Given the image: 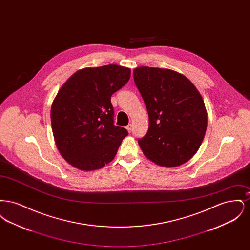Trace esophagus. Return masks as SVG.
<instances>
[{
    "label": "esophagus",
    "mask_w": 250,
    "mask_h": 250,
    "mask_svg": "<svg viewBox=\"0 0 250 250\" xmlns=\"http://www.w3.org/2000/svg\"><path fill=\"white\" fill-rule=\"evenodd\" d=\"M126 129L130 133L131 131H132V125H128L126 126Z\"/></svg>",
    "instance_id": "esophagus-1"
}]
</instances>
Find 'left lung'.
Returning a JSON list of instances; mask_svg holds the SVG:
<instances>
[{
    "label": "left lung",
    "instance_id": "obj_1",
    "mask_svg": "<svg viewBox=\"0 0 250 250\" xmlns=\"http://www.w3.org/2000/svg\"><path fill=\"white\" fill-rule=\"evenodd\" d=\"M134 82L149 115V128L139 145L156 165L177 167L199 150L207 128L202 95L183 74L165 68L140 66Z\"/></svg>",
    "mask_w": 250,
    "mask_h": 250
}]
</instances>
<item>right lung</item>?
I'll return each mask as SVG.
<instances>
[{"instance_id": "right-lung-1", "label": "right lung", "mask_w": 250, "mask_h": 250, "mask_svg": "<svg viewBox=\"0 0 250 250\" xmlns=\"http://www.w3.org/2000/svg\"><path fill=\"white\" fill-rule=\"evenodd\" d=\"M130 74L117 64L86 67L61 87L51 105V127L60 154L74 167L95 170L115 157L128 132L114 125L110 97Z\"/></svg>"}]
</instances>
